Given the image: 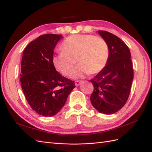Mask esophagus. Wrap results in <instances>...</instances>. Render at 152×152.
<instances>
[{
  "label": "esophagus",
  "mask_w": 152,
  "mask_h": 152,
  "mask_svg": "<svg viewBox=\"0 0 152 152\" xmlns=\"http://www.w3.org/2000/svg\"><path fill=\"white\" fill-rule=\"evenodd\" d=\"M83 82H84L83 80H77V81H75V86H79Z\"/></svg>",
  "instance_id": "esophagus-1"
}]
</instances>
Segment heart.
<instances>
[{
    "instance_id": "1",
    "label": "heart",
    "mask_w": 152,
    "mask_h": 152,
    "mask_svg": "<svg viewBox=\"0 0 152 152\" xmlns=\"http://www.w3.org/2000/svg\"><path fill=\"white\" fill-rule=\"evenodd\" d=\"M62 51L53 57V65L65 76L71 74L77 62L80 65L72 73L79 78L89 73L97 74L105 67L109 58V47L102 37L92 35H73L63 42Z\"/></svg>"
}]
</instances>
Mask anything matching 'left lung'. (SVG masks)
Masks as SVG:
<instances>
[{"instance_id":"left-lung-1","label":"left lung","mask_w":152,"mask_h":152,"mask_svg":"<svg viewBox=\"0 0 152 152\" xmlns=\"http://www.w3.org/2000/svg\"><path fill=\"white\" fill-rule=\"evenodd\" d=\"M98 32L108 45L109 58L105 67L90 80L94 86L90 99L99 113L110 115L120 110L129 96L134 76L131 55L118 37L107 31Z\"/></svg>"}]
</instances>
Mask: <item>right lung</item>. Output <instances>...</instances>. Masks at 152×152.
Masks as SVG:
<instances>
[{"mask_svg":"<svg viewBox=\"0 0 152 152\" xmlns=\"http://www.w3.org/2000/svg\"><path fill=\"white\" fill-rule=\"evenodd\" d=\"M62 37L56 34L40 35L23 53L21 88L31 108L44 117L60 111L75 87L74 82L62 76L53 63V50Z\"/></svg>","mask_w":152,"mask_h":152,"instance_id":"right-lung-1","label":"right lung"}]
</instances>
